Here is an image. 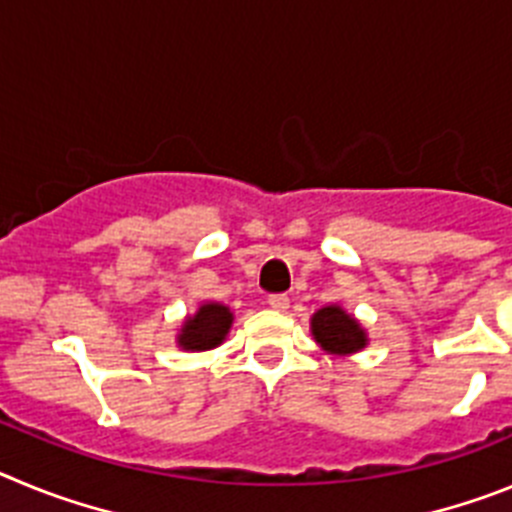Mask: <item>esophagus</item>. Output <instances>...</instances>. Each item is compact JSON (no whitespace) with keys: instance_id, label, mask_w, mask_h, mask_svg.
I'll list each match as a JSON object with an SVG mask.
<instances>
[{"instance_id":"1","label":"esophagus","mask_w":512,"mask_h":512,"mask_svg":"<svg viewBox=\"0 0 512 512\" xmlns=\"http://www.w3.org/2000/svg\"><path fill=\"white\" fill-rule=\"evenodd\" d=\"M269 305L274 307V310L284 312L289 307V297L287 295H269Z\"/></svg>"}]
</instances>
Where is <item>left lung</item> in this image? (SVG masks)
<instances>
[{
    "instance_id": "8db88e82",
    "label": "left lung",
    "mask_w": 512,
    "mask_h": 512,
    "mask_svg": "<svg viewBox=\"0 0 512 512\" xmlns=\"http://www.w3.org/2000/svg\"><path fill=\"white\" fill-rule=\"evenodd\" d=\"M310 330L323 351L336 356L356 354L366 346V330L343 307H320L310 320Z\"/></svg>"
}]
</instances>
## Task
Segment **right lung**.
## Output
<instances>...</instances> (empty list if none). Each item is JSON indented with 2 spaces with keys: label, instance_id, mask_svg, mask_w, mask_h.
<instances>
[{
  "label": "right lung",
  "instance_id": "obj_1",
  "mask_svg": "<svg viewBox=\"0 0 512 512\" xmlns=\"http://www.w3.org/2000/svg\"><path fill=\"white\" fill-rule=\"evenodd\" d=\"M230 325H233L230 307L220 305V302H205L192 318L184 320L176 343L184 351H210L225 341Z\"/></svg>",
  "mask_w": 512,
  "mask_h": 512
}]
</instances>
